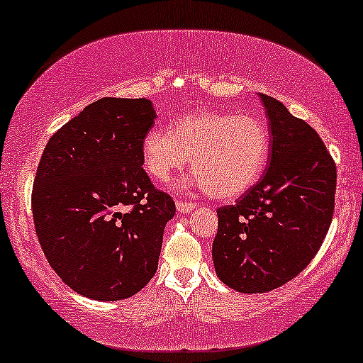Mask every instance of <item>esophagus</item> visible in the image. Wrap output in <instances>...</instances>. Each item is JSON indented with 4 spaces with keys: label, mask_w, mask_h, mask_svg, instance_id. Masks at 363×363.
Segmentation results:
<instances>
[{
    "label": "esophagus",
    "mask_w": 363,
    "mask_h": 363,
    "mask_svg": "<svg viewBox=\"0 0 363 363\" xmlns=\"http://www.w3.org/2000/svg\"><path fill=\"white\" fill-rule=\"evenodd\" d=\"M175 206H177L178 213H189V211H193L198 204L193 203V201H182V199H178L177 203H175Z\"/></svg>",
    "instance_id": "esophagus-1"
}]
</instances>
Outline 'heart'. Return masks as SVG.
Here are the masks:
<instances>
[{
  "label": "heart",
  "instance_id": "b5f03b06",
  "mask_svg": "<svg viewBox=\"0 0 363 363\" xmlns=\"http://www.w3.org/2000/svg\"><path fill=\"white\" fill-rule=\"evenodd\" d=\"M143 167L157 182L185 169L191 155L196 170L189 182L216 199H233L253 186L269 154L266 126L250 115L196 110L178 116L169 131L143 138Z\"/></svg>",
  "mask_w": 363,
  "mask_h": 363
}]
</instances>
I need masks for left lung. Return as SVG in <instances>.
I'll return each instance as SVG.
<instances>
[{
	"mask_svg": "<svg viewBox=\"0 0 363 363\" xmlns=\"http://www.w3.org/2000/svg\"><path fill=\"white\" fill-rule=\"evenodd\" d=\"M271 131L263 177L217 209L216 274L233 291L263 294L298 276L320 250L334 213L336 165L325 143L282 102L259 94Z\"/></svg>",
	"mask_w": 363,
	"mask_h": 363,
	"instance_id": "left-lung-1",
	"label": "left lung"
}]
</instances>
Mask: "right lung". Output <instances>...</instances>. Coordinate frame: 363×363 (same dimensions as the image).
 <instances>
[{"mask_svg":"<svg viewBox=\"0 0 363 363\" xmlns=\"http://www.w3.org/2000/svg\"><path fill=\"white\" fill-rule=\"evenodd\" d=\"M154 118L147 99L96 100L50 138L37 167L38 242L61 281L87 298H128L157 271L175 203L141 167Z\"/></svg>","mask_w":363,"mask_h":363,"instance_id":"add662e5","label":"right lung"}]
</instances>
